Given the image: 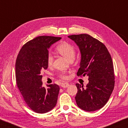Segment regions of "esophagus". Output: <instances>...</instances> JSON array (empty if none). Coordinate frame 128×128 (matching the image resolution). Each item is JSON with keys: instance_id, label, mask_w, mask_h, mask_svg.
<instances>
[{"instance_id": "34e87169", "label": "esophagus", "mask_w": 128, "mask_h": 128, "mask_svg": "<svg viewBox=\"0 0 128 128\" xmlns=\"http://www.w3.org/2000/svg\"><path fill=\"white\" fill-rule=\"evenodd\" d=\"M61 86H62V87H63V88H66V87H68V86H69V84L68 83H62Z\"/></svg>"}]
</instances>
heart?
Returning <instances> with one entry per match:
<instances>
[{
  "mask_svg": "<svg viewBox=\"0 0 128 128\" xmlns=\"http://www.w3.org/2000/svg\"><path fill=\"white\" fill-rule=\"evenodd\" d=\"M57 51L60 53L61 55L64 56L70 60L72 59H74L76 55V50L73 45L67 42H63L57 45ZM54 56L50 52H49L46 56V64L48 66H51L53 64ZM59 76L64 79L68 78V76L67 74L64 72H61L59 73Z\"/></svg>",
  "mask_w": 128,
  "mask_h": 128,
  "instance_id": "b5f03b06",
  "label": "heart"
}]
</instances>
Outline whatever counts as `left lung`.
I'll use <instances>...</instances> for the list:
<instances>
[{
	"label": "left lung",
	"mask_w": 128,
	"mask_h": 128,
	"mask_svg": "<svg viewBox=\"0 0 128 128\" xmlns=\"http://www.w3.org/2000/svg\"><path fill=\"white\" fill-rule=\"evenodd\" d=\"M74 41L81 53L78 76H88L86 88L76 83L75 100L78 106L86 111L102 108L114 88L115 75L111 55L104 44L86 34L68 36Z\"/></svg>",
	"instance_id": "left-lung-1"
}]
</instances>
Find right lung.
I'll list each match as a JSON object with an SVG mask.
<instances>
[{"instance_id": "obj_1", "label": "right lung", "mask_w": 128, "mask_h": 128, "mask_svg": "<svg viewBox=\"0 0 128 128\" xmlns=\"http://www.w3.org/2000/svg\"><path fill=\"white\" fill-rule=\"evenodd\" d=\"M61 37L39 36L27 42L21 49L16 62V78L17 87L24 101L36 113L48 112L56 104L58 85L42 87L41 70L46 69V56L51 45Z\"/></svg>"}]
</instances>
